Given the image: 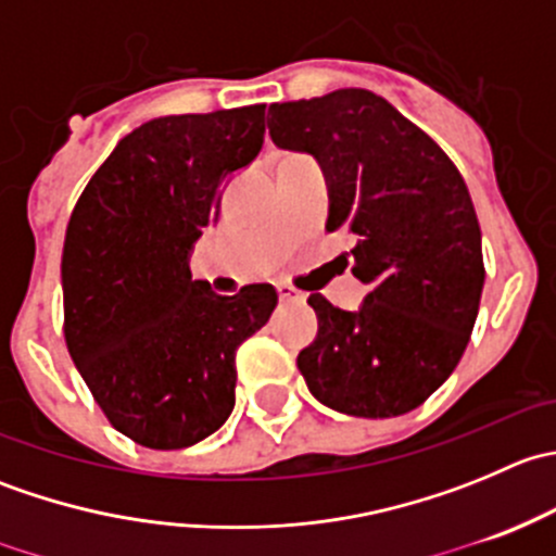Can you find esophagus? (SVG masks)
Instances as JSON below:
<instances>
[{"label": "esophagus", "mask_w": 556, "mask_h": 556, "mask_svg": "<svg viewBox=\"0 0 556 556\" xmlns=\"http://www.w3.org/2000/svg\"><path fill=\"white\" fill-rule=\"evenodd\" d=\"M277 295H279V301H282V304H301V301L306 299L301 290L290 288V285H277Z\"/></svg>", "instance_id": "34e87169"}]
</instances>
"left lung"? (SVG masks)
<instances>
[{
	"mask_svg": "<svg viewBox=\"0 0 556 556\" xmlns=\"http://www.w3.org/2000/svg\"><path fill=\"white\" fill-rule=\"evenodd\" d=\"M279 148L306 150L330 190L325 231L355 233L352 274L368 285L357 312L312 293L317 339L299 368L325 406L397 417L457 368L484 288L481 231L450 155L387 99L339 88L268 106Z\"/></svg>",
	"mask_w": 556,
	"mask_h": 556,
	"instance_id": "8db88e82",
	"label": "left lung"
}]
</instances>
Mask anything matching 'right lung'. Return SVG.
Listing matches in <instances>:
<instances>
[{"label":"right lung","mask_w":556,"mask_h":556,"mask_svg":"<svg viewBox=\"0 0 556 556\" xmlns=\"http://www.w3.org/2000/svg\"><path fill=\"white\" fill-rule=\"evenodd\" d=\"M266 104L155 117L117 142L66 226L64 339L115 430L185 450L233 408L237 350L277 290L212 293L188 252L220 212V188L261 153Z\"/></svg>","instance_id":"add662e5"}]
</instances>
